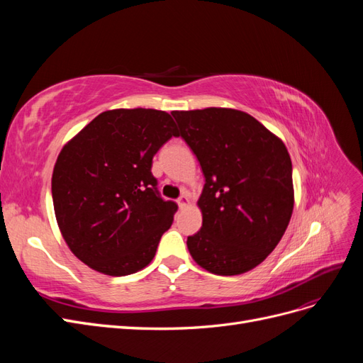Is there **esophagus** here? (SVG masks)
<instances>
[{
  "label": "esophagus",
  "mask_w": 363,
  "mask_h": 363,
  "mask_svg": "<svg viewBox=\"0 0 363 363\" xmlns=\"http://www.w3.org/2000/svg\"><path fill=\"white\" fill-rule=\"evenodd\" d=\"M177 204L180 206V208H183V207H186L189 204V199H188V194L186 192H183L182 195H180V199L177 200Z\"/></svg>",
  "instance_id": "obj_1"
}]
</instances>
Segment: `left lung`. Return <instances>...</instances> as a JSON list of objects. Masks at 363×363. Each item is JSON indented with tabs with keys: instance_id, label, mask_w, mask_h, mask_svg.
<instances>
[{
	"instance_id": "8db88e82",
	"label": "left lung",
	"mask_w": 363,
	"mask_h": 363,
	"mask_svg": "<svg viewBox=\"0 0 363 363\" xmlns=\"http://www.w3.org/2000/svg\"><path fill=\"white\" fill-rule=\"evenodd\" d=\"M179 136L199 159L204 188L194 260L218 276L242 274L267 259L294 208L292 162L283 142L251 115L208 107L172 112Z\"/></svg>"
}]
</instances>
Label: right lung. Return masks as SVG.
Segmentation results:
<instances>
[{
  "instance_id": "right-lung-1",
  "label": "right lung",
  "mask_w": 363,
  "mask_h": 363,
  "mask_svg": "<svg viewBox=\"0 0 363 363\" xmlns=\"http://www.w3.org/2000/svg\"><path fill=\"white\" fill-rule=\"evenodd\" d=\"M179 136L171 115L116 108L98 115L65 145L52 171L57 224L74 255L107 276H128L155 257L177 212L163 200L152 157Z\"/></svg>"
}]
</instances>
